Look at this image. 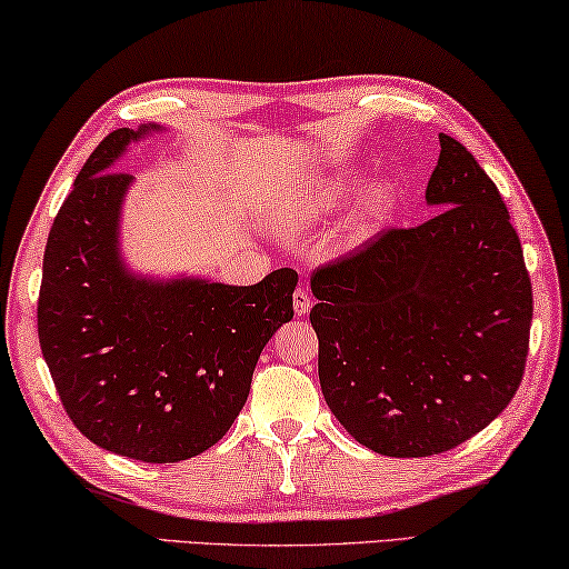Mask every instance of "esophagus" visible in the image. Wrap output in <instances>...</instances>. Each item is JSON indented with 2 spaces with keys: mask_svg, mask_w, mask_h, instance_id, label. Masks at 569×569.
<instances>
[{
  "mask_svg": "<svg viewBox=\"0 0 569 569\" xmlns=\"http://www.w3.org/2000/svg\"><path fill=\"white\" fill-rule=\"evenodd\" d=\"M293 309H296V313H299V317H303V313L311 311V293H309V288H303V286L296 288Z\"/></svg>",
  "mask_w": 569,
  "mask_h": 569,
  "instance_id": "1",
  "label": "esophagus"
}]
</instances>
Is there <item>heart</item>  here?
<instances>
[{"instance_id": "obj_1", "label": "heart", "mask_w": 569, "mask_h": 569, "mask_svg": "<svg viewBox=\"0 0 569 569\" xmlns=\"http://www.w3.org/2000/svg\"><path fill=\"white\" fill-rule=\"evenodd\" d=\"M357 189V182L349 174H329L319 177L313 182L303 184L293 200L286 204L283 222L288 224H313L329 214L339 212L347 204L351 192ZM395 200V189L387 182H377L367 189L362 212L365 218H380Z\"/></svg>"}]
</instances>
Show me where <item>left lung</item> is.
<instances>
[{"label":"left lung","mask_w":569,"mask_h":569,"mask_svg":"<svg viewBox=\"0 0 569 569\" xmlns=\"http://www.w3.org/2000/svg\"><path fill=\"white\" fill-rule=\"evenodd\" d=\"M426 200L430 220L311 276L323 400L357 443L392 458L443 453L507 408L535 309L499 189L446 133Z\"/></svg>","instance_id":"1"}]
</instances>
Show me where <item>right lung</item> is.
I'll list each match as a JSON object with an SVG mask.
<instances>
[{
    "label": "right lung",
    "mask_w": 569,
    "mask_h": 569,
    "mask_svg": "<svg viewBox=\"0 0 569 569\" xmlns=\"http://www.w3.org/2000/svg\"><path fill=\"white\" fill-rule=\"evenodd\" d=\"M159 129L108 133L80 169L44 246L38 333L62 408L90 443L177 463L236 422L260 351L293 319L299 273L281 268L256 286H228L126 268L119 222L133 177L111 169Z\"/></svg>",
    "instance_id": "obj_1"
}]
</instances>
